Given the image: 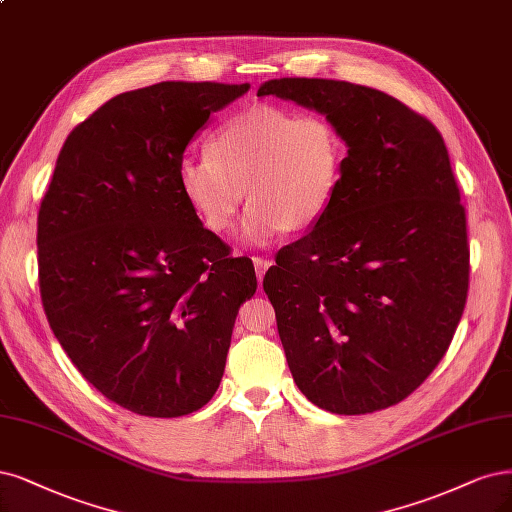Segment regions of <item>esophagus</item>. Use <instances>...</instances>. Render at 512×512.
I'll return each instance as SVG.
<instances>
[{
  "label": "esophagus",
  "mask_w": 512,
  "mask_h": 512,
  "mask_svg": "<svg viewBox=\"0 0 512 512\" xmlns=\"http://www.w3.org/2000/svg\"><path fill=\"white\" fill-rule=\"evenodd\" d=\"M252 262H254V269H256V277H258V281H262V277H264V273H267V269L271 267V260H267V258H262V256H254L252 258Z\"/></svg>",
  "instance_id": "esophagus-1"
}]
</instances>
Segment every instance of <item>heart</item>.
Segmentation results:
<instances>
[{
  "label": "heart",
  "instance_id": "b5f03b06",
  "mask_svg": "<svg viewBox=\"0 0 512 512\" xmlns=\"http://www.w3.org/2000/svg\"><path fill=\"white\" fill-rule=\"evenodd\" d=\"M345 144L320 114H296L273 103L250 105L211 135L209 152L178 163L184 199L205 228H231L245 199L241 239L264 245L286 228L307 231L337 195Z\"/></svg>",
  "mask_w": 512,
  "mask_h": 512
}]
</instances>
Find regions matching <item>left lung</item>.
Here are the masks:
<instances>
[{
  "mask_svg": "<svg viewBox=\"0 0 512 512\" xmlns=\"http://www.w3.org/2000/svg\"><path fill=\"white\" fill-rule=\"evenodd\" d=\"M324 114L347 146L332 205L262 288L294 383L364 415L413 394L447 354L468 294L466 211L432 122L370 86L279 78L258 97Z\"/></svg>",
  "mask_w": 512,
  "mask_h": 512,
  "instance_id": "left-lung-1",
  "label": "left lung"
}]
</instances>
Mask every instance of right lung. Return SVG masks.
<instances>
[{"label":"right lung","instance_id":"right-lung-1","mask_svg":"<svg viewBox=\"0 0 512 512\" xmlns=\"http://www.w3.org/2000/svg\"><path fill=\"white\" fill-rule=\"evenodd\" d=\"M250 84L158 82L116 95L69 133L38 216L48 324L82 377L146 417L216 394L250 258L203 226L178 163L209 116Z\"/></svg>","mask_w":512,"mask_h":512}]
</instances>
